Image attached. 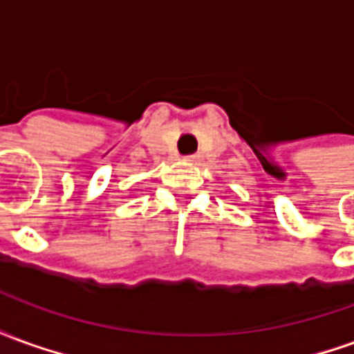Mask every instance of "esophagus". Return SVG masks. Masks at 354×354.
Masks as SVG:
<instances>
[{"instance_id":"esophagus-1","label":"esophagus","mask_w":354,"mask_h":354,"mask_svg":"<svg viewBox=\"0 0 354 354\" xmlns=\"http://www.w3.org/2000/svg\"><path fill=\"white\" fill-rule=\"evenodd\" d=\"M185 161L192 162V165H199V162H201V155H187V157H185Z\"/></svg>"}]
</instances>
